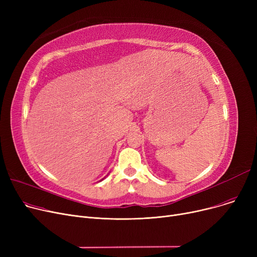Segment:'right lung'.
I'll use <instances>...</instances> for the list:
<instances>
[{
	"mask_svg": "<svg viewBox=\"0 0 257 257\" xmlns=\"http://www.w3.org/2000/svg\"><path fill=\"white\" fill-rule=\"evenodd\" d=\"M102 180H103V179H102ZM102 180H101V181H102Z\"/></svg>",
	"mask_w": 257,
	"mask_h": 257,
	"instance_id": "add662e5",
	"label": "right lung"
}]
</instances>
